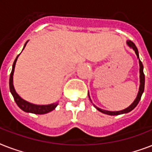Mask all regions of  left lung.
<instances>
[{"instance_id": "1", "label": "left lung", "mask_w": 152, "mask_h": 152, "mask_svg": "<svg viewBox=\"0 0 152 152\" xmlns=\"http://www.w3.org/2000/svg\"><path fill=\"white\" fill-rule=\"evenodd\" d=\"M127 44L129 46L135 50V53H136V54H137V57L139 58V53H138V50H137V46L135 45L132 41H129L127 42ZM139 63H140V89H139V92H138V95H137V99H135V101L132 102L131 105H130L128 108L125 109V110H123L121 111H107V110H102V109L98 108L97 106H95L96 109H97L98 110L102 112V113H106V114H108V115H119V114H122V113H126L130 112L131 110H132L133 109L137 106V104L139 103L140 100L141 99L142 94L144 92V83H145V76H144V66H143V64H142V62L140 61V60L139 59ZM88 97L90 99V96H89V94H88ZM91 100V99H90Z\"/></svg>"}]
</instances>
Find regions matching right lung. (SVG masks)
Listing matches in <instances>:
<instances>
[{
	"instance_id": "1",
	"label": "right lung",
	"mask_w": 152,
	"mask_h": 152,
	"mask_svg": "<svg viewBox=\"0 0 152 152\" xmlns=\"http://www.w3.org/2000/svg\"><path fill=\"white\" fill-rule=\"evenodd\" d=\"M27 42L25 43L24 47L26 46ZM18 57H19V55L16 57L15 61L13 63L12 69V72H11L10 79H9V88H10V91L11 93H12V95L13 98H14V100H15V102H16V104H17V106H19L21 110L25 111V112L35 113V114H44V113H49V112H50V111L53 110L56 108V106H57V103H53L50 104V105H42V106L34 105V104L30 103L28 102L25 101V100H23V99H21V98L19 96V95H18L17 93L15 92V89H14V87H13V73H14L15 62L17 61Z\"/></svg>"
}]
</instances>
